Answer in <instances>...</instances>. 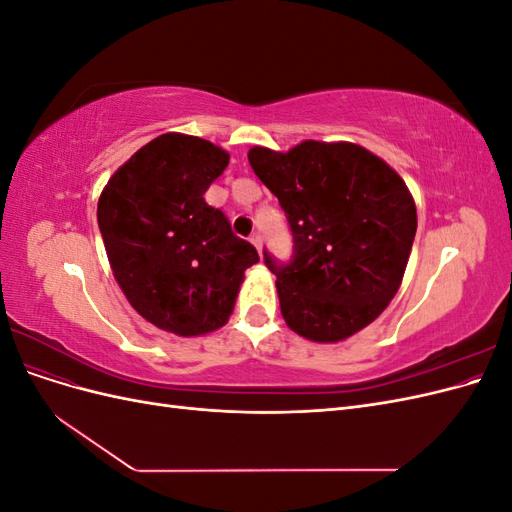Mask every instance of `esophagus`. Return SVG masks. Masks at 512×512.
I'll use <instances>...</instances> for the list:
<instances>
[{"label":"esophagus","instance_id":"34e87169","mask_svg":"<svg viewBox=\"0 0 512 512\" xmlns=\"http://www.w3.org/2000/svg\"><path fill=\"white\" fill-rule=\"evenodd\" d=\"M250 241H252V245L256 247V250H258V252H262V237L258 235V232H254V235L250 237Z\"/></svg>","mask_w":512,"mask_h":512}]
</instances>
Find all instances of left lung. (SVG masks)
Returning <instances> with one entry per match:
<instances>
[{"label": "left lung", "instance_id": "8db88e82", "mask_svg": "<svg viewBox=\"0 0 512 512\" xmlns=\"http://www.w3.org/2000/svg\"><path fill=\"white\" fill-rule=\"evenodd\" d=\"M256 177L277 196L294 239L288 265L265 252L288 327L335 344L393 301L416 235L414 198L382 158L354 143L252 147Z\"/></svg>", "mask_w": 512, "mask_h": 512}]
</instances>
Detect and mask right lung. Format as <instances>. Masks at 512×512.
<instances>
[{"mask_svg":"<svg viewBox=\"0 0 512 512\" xmlns=\"http://www.w3.org/2000/svg\"><path fill=\"white\" fill-rule=\"evenodd\" d=\"M228 160L205 138L166 132L121 164L98 200L119 288L145 320L179 337L224 327L245 269L260 260L203 198Z\"/></svg>","mask_w":512,"mask_h":512,"instance_id":"obj_1","label":"right lung"}]
</instances>
